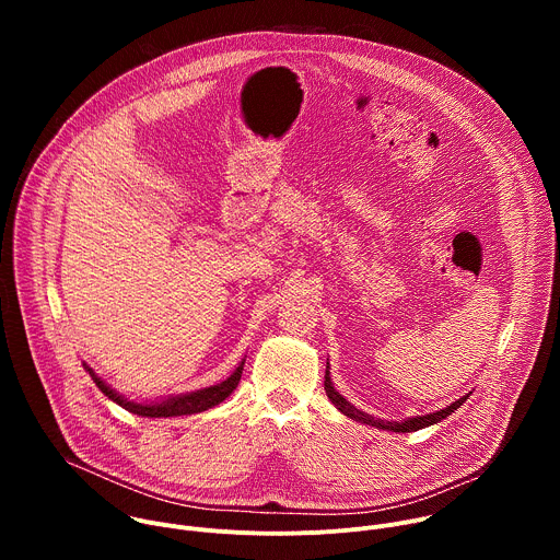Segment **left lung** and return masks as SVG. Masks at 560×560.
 Segmentation results:
<instances>
[{"label":"left lung","instance_id":"left-lung-1","mask_svg":"<svg viewBox=\"0 0 560 560\" xmlns=\"http://www.w3.org/2000/svg\"><path fill=\"white\" fill-rule=\"evenodd\" d=\"M324 385H326V394H328V398L330 401L337 406V410H341L346 417H350V419H354V421H361V423H365V425H374V428H381V430H389V432H417V430H421V428H428V425H434V423H439V421H443L445 417H450L456 408H460L465 401H467V396H463V398H458V401H454L452 406H447L445 410H441V412H432V415H425V417H417V419H408V421H376L374 417H370V415H365V412H361V410H357L350 401H346V398L335 389V385H332V381H330V372H328V368H326V381H324Z\"/></svg>","mask_w":560,"mask_h":560}]
</instances>
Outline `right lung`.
Instances as JSON below:
<instances>
[{
    "instance_id": "1",
    "label": "right lung",
    "mask_w": 560,
    "mask_h": 560,
    "mask_svg": "<svg viewBox=\"0 0 560 560\" xmlns=\"http://www.w3.org/2000/svg\"><path fill=\"white\" fill-rule=\"evenodd\" d=\"M89 374L93 376L95 385L108 396L113 398V401L117 406H121L124 410L137 415V417H150V419H166V417H186V415H197V412H206L214 406H219L221 401H225V398L232 394V389L238 385V381H242V372H244V361L238 363V368L221 383L217 385H210V387H203V389H197V392H190V394H184V396H173L168 398V401H162V404H132V401H126L124 396H119L110 385H106L91 368H86Z\"/></svg>"
}]
</instances>
